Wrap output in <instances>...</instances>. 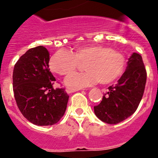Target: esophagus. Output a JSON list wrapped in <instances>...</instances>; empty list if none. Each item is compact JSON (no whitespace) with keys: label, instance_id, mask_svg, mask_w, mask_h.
Instances as JSON below:
<instances>
[{"label":"esophagus","instance_id":"esophagus-1","mask_svg":"<svg viewBox=\"0 0 158 158\" xmlns=\"http://www.w3.org/2000/svg\"><path fill=\"white\" fill-rule=\"evenodd\" d=\"M80 89H79V88L68 87L67 89H66V92H67L68 94H72V93H74V92H76V91L80 90Z\"/></svg>","mask_w":158,"mask_h":158}]
</instances>
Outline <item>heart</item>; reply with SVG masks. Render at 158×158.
I'll use <instances>...</instances> for the list:
<instances>
[{
	"instance_id": "1",
	"label": "heart",
	"mask_w": 158,
	"mask_h": 158,
	"mask_svg": "<svg viewBox=\"0 0 158 158\" xmlns=\"http://www.w3.org/2000/svg\"><path fill=\"white\" fill-rule=\"evenodd\" d=\"M83 73H76L65 79L66 86L83 88L101 82L109 84L124 74L126 69V57L122 53L103 45L79 47L74 52L59 51L50 60L51 71L59 76H69L84 64Z\"/></svg>"
}]
</instances>
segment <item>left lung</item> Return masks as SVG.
<instances>
[{
	"label": "left lung",
	"instance_id": "left-lung-1",
	"mask_svg": "<svg viewBox=\"0 0 158 158\" xmlns=\"http://www.w3.org/2000/svg\"><path fill=\"white\" fill-rule=\"evenodd\" d=\"M147 81V71L140 54L133 53L118 83L109 86L98 105L96 116L107 124H118L132 115L139 106Z\"/></svg>",
	"mask_w": 158,
	"mask_h": 158
}]
</instances>
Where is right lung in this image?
<instances>
[{
  "label": "right lung",
  "mask_w": 158,
  "mask_h": 158,
  "mask_svg": "<svg viewBox=\"0 0 158 158\" xmlns=\"http://www.w3.org/2000/svg\"><path fill=\"white\" fill-rule=\"evenodd\" d=\"M50 54L43 46L28 50L15 63L13 91L23 115L36 126H52L63 117L69 96L63 88L54 89Z\"/></svg>",
  "instance_id": "1"
}]
</instances>
